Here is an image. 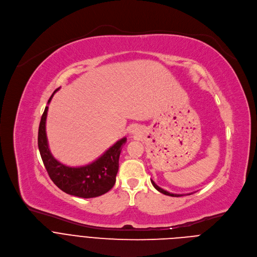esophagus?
I'll return each instance as SVG.
<instances>
[{
    "instance_id": "obj_1",
    "label": "esophagus",
    "mask_w": 257,
    "mask_h": 257,
    "mask_svg": "<svg viewBox=\"0 0 257 257\" xmlns=\"http://www.w3.org/2000/svg\"><path fill=\"white\" fill-rule=\"evenodd\" d=\"M138 131H139V130H138V128H136V127H132L130 132H131L132 134H137V133H138Z\"/></svg>"
}]
</instances>
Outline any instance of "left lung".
<instances>
[{"instance_id":"1","label":"left lung","mask_w":257,"mask_h":257,"mask_svg":"<svg viewBox=\"0 0 257 257\" xmlns=\"http://www.w3.org/2000/svg\"><path fill=\"white\" fill-rule=\"evenodd\" d=\"M152 184L154 185V187H155L158 191H160L161 193H163V194H165V195H169V196H173V197H180V196H183V195H184V194H175V193H170V192H168V191L164 190L163 188L159 187L153 180H152ZM190 194H192V193H188L187 195H190Z\"/></svg>"}]
</instances>
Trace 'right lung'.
<instances>
[{
  "mask_svg": "<svg viewBox=\"0 0 257 257\" xmlns=\"http://www.w3.org/2000/svg\"><path fill=\"white\" fill-rule=\"evenodd\" d=\"M58 90L59 88L54 91L48 103ZM48 108L49 106H46L41 119L38 143L42 160L52 181L65 193L82 198L97 197L111 190L116 182L122 146L127 138L117 141L102 156L86 166L68 167L57 161L50 152L46 133Z\"/></svg>",
  "mask_w": 257,
  "mask_h": 257,
  "instance_id": "obj_1",
  "label": "right lung"
}]
</instances>
